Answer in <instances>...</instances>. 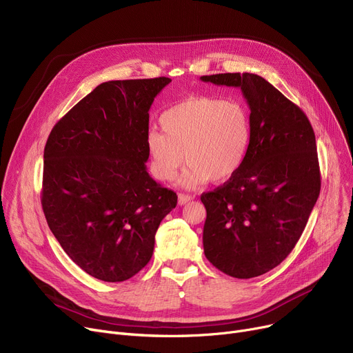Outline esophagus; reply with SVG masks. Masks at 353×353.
Here are the masks:
<instances>
[{
  "label": "esophagus",
  "instance_id": "obj_1",
  "mask_svg": "<svg viewBox=\"0 0 353 353\" xmlns=\"http://www.w3.org/2000/svg\"><path fill=\"white\" fill-rule=\"evenodd\" d=\"M179 204L180 205H184V204H187V203H189V201H192L193 200V197L192 196H189V194H179Z\"/></svg>",
  "mask_w": 353,
  "mask_h": 353
}]
</instances>
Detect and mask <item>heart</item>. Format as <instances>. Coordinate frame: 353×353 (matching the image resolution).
Here are the masks:
<instances>
[{
    "label": "heart",
    "instance_id": "heart-1",
    "mask_svg": "<svg viewBox=\"0 0 353 353\" xmlns=\"http://www.w3.org/2000/svg\"><path fill=\"white\" fill-rule=\"evenodd\" d=\"M159 130L146 136L150 170L161 181L176 177L184 161L180 183L196 189L208 180H230L244 164L251 148L252 126L247 108L217 97H190L160 116Z\"/></svg>",
    "mask_w": 353,
    "mask_h": 353
}]
</instances>
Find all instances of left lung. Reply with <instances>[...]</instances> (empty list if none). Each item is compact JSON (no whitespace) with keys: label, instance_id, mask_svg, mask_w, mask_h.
<instances>
[{"label":"left lung","instance_id":"1","mask_svg":"<svg viewBox=\"0 0 353 353\" xmlns=\"http://www.w3.org/2000/svg\"><path fill=\"white\" fill-rule=\"evenodd\" d=\"M200 79L241 88L252 126L241 169L201 194L204 254L230 276L263 275L294 250L318 200L315 133L307 114L261 77L245 72Z\"/></svg>","mask_w":353,"mask_h":353}]
</instances>
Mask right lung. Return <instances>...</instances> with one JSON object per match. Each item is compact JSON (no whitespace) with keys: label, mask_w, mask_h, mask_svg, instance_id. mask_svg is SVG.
Wrapping results in <instances>:
<instances>
[{"label":"right lung","mask_w":353,"mask_h":353,"mask_svg":"<svg viewBox=\"0 0 353 353\" xmlns=\"http://www.w3.org/2000/svg\"><path fill=\"white\" fill-rule=\"evenodd\" d=\"M170 82H103L46 140V223L70 260L106 283L126 281L150 261L160 221L177 204L176 193L146 170L149 109Z\"/></svg>","instance_id":"obj_1"}]
</instances>
